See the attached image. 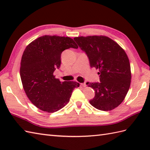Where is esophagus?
<instances>
[{"instance_id":"1","label":"esophagus","mask_w":150,"mask_h":150,"mask_svg":"<svg viewBox=\"0 0 150 150\" xmlns=\"http://www.w3.org/2000/svg\"><path fill=\"white\" fill-rule=\"evenodd\" d=\"M81 86L82 88H85L86 86V84L85 83H82V84H81Z\"/></svg>"}]
</instances>
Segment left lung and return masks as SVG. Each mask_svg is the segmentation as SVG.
I'll list each match as a JSON object with an SVG mask.
<instances>
[{
	"label": "left lung",
	"mask_w": 150,
	"mask_h": 150,
	"mask_svg": "<svg viewBox=\"0 0 150 150\" xmlns=\"http://www.w3.org/2000/svg\"><path fill=\"white\" fill-rule=\"evenodd\" d=\"M74 40L86 53L91 68L99 71L100 82L86 83L95 93L90 103L102 111L115 109L124 100L131 83V68L126 52L106 36L78 37Z\"/></svg>",
	"instance_id": "1"
}]
</instances>
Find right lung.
Masks as SVG:
<instances>
[{
  "label": "right lung",
  "instance_id": "right-lung-1",
  "mask_svg": "<svg viewBox=\"0 0 150 150\" xmlns=\"http://www.w3.org/2000/svg\"><path fill=\"white\" fill-rule=\"evenodd\" d=\"M70 47L78 48L71 38L44 35L28 44L22 55L20 75L25 93L33 104L47 113L64 107L79 87L77 82H60L53 75L60 68L62 52Z\"/></svg>",
  "mask_w": 150,
  "mask_h": 150
}]
</instances>
